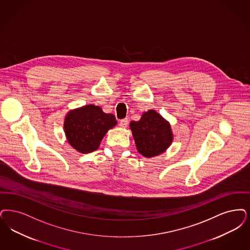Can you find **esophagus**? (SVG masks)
I'll return each mask as SVG.
<instances>
[{"label":"esophagus","mask_w":250,"mask_h":250,"mask_svg":"<svg viewBox=\"0 0 250 250\" xmlns=\"http://www.w3.org/2000/svg\"><path fill=\"white\" fill-rule=\"evenodd\" d=\"M127 125H128V119H127V118L122 119V120L120 121V124H119V125H120L122 128H125V127L127 126Z\"/></svg>","instance_id":"esophagus-1"}]
</instances>
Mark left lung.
I'll list each match as a JSON object with an SVG mask.
<instances>
[{
    "label": "left lung",
    "instance_id": "8db88e82",
    "mask_svg": "<svg viewBox=\"0 0 250 250\" xmlns=\"http://www.w3.org/2000/svg\"><path fill=\"white\" fill-rule=\"evenodd\" d=\"M130 129L137 150L144 157L160 155L173 141L170 124L154 110L144 112L140 121H132Z\"/></svg>",
    "mask_w": 250,
    "mask_h": 250
}]
</instances>
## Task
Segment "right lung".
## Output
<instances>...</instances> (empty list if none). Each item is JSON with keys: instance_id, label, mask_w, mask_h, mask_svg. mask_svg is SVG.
<instances>
[{"instance_id": "obj_1", "label": "right lung", "mask_w": 250, "mask_h": 250, "mask_svg": "<svg viewBox=\"0 0 250 250\" xmlns=\"http://www.w3.org/2000/svg\"><path fill=\"white\" fill-rule=\"evenodd\" d=\"M117 121L111 113H105L100 106L85 105L67 113L64 132L70 146L81 153H89L100 147V142Z\"/></svg>"}]
</instances>
